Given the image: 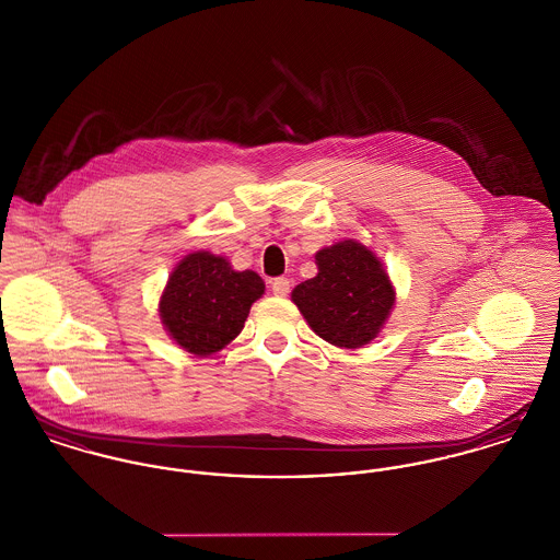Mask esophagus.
<instances>
[{
    "label": "esophagus",
    "mask_w": 560,
    "mask_h": 560,
    "mask_svg": "<svg viewBox=\"0 0 560 560\" xmlns=\"http://www.w3.org/2000/svg\"><path fill=\"white\" fill-rule=\"evenodd\" d=\"M270 290L275 296H288L290 294V279L285 277H277L270 281Z\"/></svg>",
    "instance_id": "34e87169"
}]
</instances>
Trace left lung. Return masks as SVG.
Instances as JSON below:
<instances>
[{
	"instance_id": "obj_1",
	"label": "left lung",
	"mask_w": 560,
	"mask_h": 560,
	"mask_svg": "<svg viewBox=\"0 0 560 560\" xmlns=\"http://www.w3.org/2000/svg\"><path fill=\"white\" fill-rule=\"evenodd\" d=\"M315 264L317 275L292 292L311 330L345 349L371 343L394 306L384 264L358 241L324 247L315 254Z\"/></svg>"
}]
</instances>
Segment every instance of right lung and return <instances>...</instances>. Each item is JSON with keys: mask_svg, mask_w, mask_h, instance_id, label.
I'll return each mask as SVG.
<instances>
[{"mask_svg": "<svg viewBox=\"0 0 560 560\" xmlns=\"http://www.w3.org/2000/svg\"><path fill=\"white\" fill-rule=\"evenodd\" d=\"M261 294L258 272L234 270L221 256L194 252L171 272L160 299V317L185 351L211 355L241 335Z\"/></svg>", "mask_w": 560, "mask_h": 560, "instance_id": "add662e5", "label": "right lung"}]
</instances>
